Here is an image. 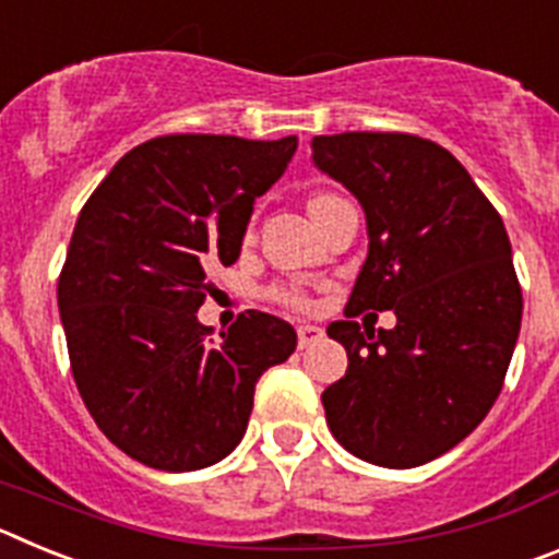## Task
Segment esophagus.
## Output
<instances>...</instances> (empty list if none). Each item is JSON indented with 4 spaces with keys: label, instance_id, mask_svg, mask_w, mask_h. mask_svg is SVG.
Segmentation results:
<instances>
[{
    "label": "esophagus",
    "instance_id": "esophagus-1",
    "mask_svg": "<svg viewBox=\"0 0 559 559\" xmlns=\"http://www.w3.org/2000/svg\"><path fill=\"white\" fill-rule=\"evenodd\" d=\"M296 335H299V347L308 349L313 347L316 341L324 338V330L316 328V324H299V328H296Z\"/></svg>",
    "mask_w": 559,
    "mask_h": 559
}]
</instances>
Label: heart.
Wrapping results in <instances>:
<instances>
[{
    "mask_svg": "<svg viewBox=\"0 0 559 559\" xmlns=\"http://www.w3.org/2000/svg\"><path fill=\"white\" fill-rule=\"evenodd\" d=\"M324 199H330L328 192H322V195H316V199L310 201V206H316V204H319V201H324ZM276 299H280V302H283V305H290V308H305V302H308L302 290H296V288L276 290Z\"/></svg>",
    "mask_w": 559,
    "mask_h": 559,
    "instance_id": "b5f03b06",
    "label": "heart"
}]
</instances>
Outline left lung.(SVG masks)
<instances>
[{
	"label": "left lung",
	"instance_id": "left-lung-1",
	"mask_svg": "<svg viewBox=\"0 0 559 559\" xmlns=\"http://www.w3.org/2000/svg\"><path fill=\"white\" fill-rule=\"evenodd\" d=\"M310 147L360 201L369 235L347 319L328 328L349 358L322 394L328 426L364 462L417 467L459 445L501 394L523 313L510 237L437 142L349 131ZM364 309H394L399 324L360 329Z\"/></svg>",
	"mask_w": 559,
	"mask_h": 559
}]
</instances>
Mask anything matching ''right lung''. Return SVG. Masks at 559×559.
I'll return each instance as SVG.
<instances>
[{
	"mask_svg": "<svg viewBox=\"0 0 559 559\" xmlns=\"http://www.w3.org/2000/svg\"><path fill=\"white\" fill-rule=\"evenodd\" d=\"M296 136L170 133L128 151L78 215L58 310L78 392L97 428L136 462L201 471L243 439L260 374L296 333L237 316L221 344L199 322L210 265L240 257L254 199L288 167Z\"/></svg>",
	"mask_w": 559,
	"mask_h": 559,
	"instance_id": "add662e5",
	"label": "right lung"
}]
</instances>
